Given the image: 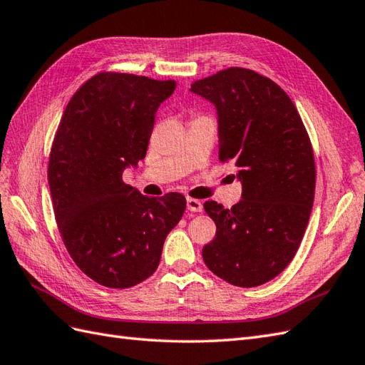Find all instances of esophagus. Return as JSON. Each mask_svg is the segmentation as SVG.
<instances>
[{
	"mask_svg": "<svg viewBox=\"0 0 365 365\" xmlns=\"http://www.w3.org/2000/svg\"><path fill=\"white\" fill-rule=\"evenodd\" d=\"M186 208H188V211H192V212H200L203 210V205L197 199L188 197V199H186Z\"/></svg>",
	"mask_w": 365,
	"mask_h": 365,
	"instance_id": "1",
	"label": "esophagus"
}]
</instances>
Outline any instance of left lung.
I'll return each mask as SVG.
<instances>
[{
    "mask_svg": "<svg viewBox=\"0 0 365 365\" xmlns=\"http://www.w3.org/2000/svg\"><path fill=\"white\" fill-rule=\"evenodd\" d=\"M192 93L217 112L219 157L237 168L242 200L203 208L217 227L205 264L236 287H257L282 273L301 245L314 200L310 138L293 101L273 80L230 68L194 81Z\"/></svg>",
    "mask_w": 365,
    "mask_h": 365,
    "instance_id": "left-lung-1",
    "label": "left lung"
}]
</instances>
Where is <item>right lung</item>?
<instances>
[{"label":"right lung","instance_id":"right-lung-1","mask_svg":"<svg viewBox=\"0 0 365 365\" xmlns=\"http://www.w3.org/2000/svg\"><path fill=\"white\" fill-rule=\"evenodd\" d=\"M174 89V80L101 72L64 109L48 168L55 219L73 262L100 285L151 276L183 216L182 194L151 199L121 179L145 158L155 112Z\"/></svg>","mask_w":365,"mask_h":365}]
</instances>
